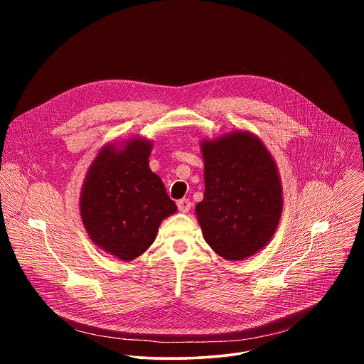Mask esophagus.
<instances>
[{"label": "esophagus", "instance_id": "esophagus-1", "mask_svg": "<svg viewBox=\"0 0 364 364\" xmlns=\"http://www.w3.org/2000/svg\"><path fill=\"white\" fill-rule=\"evenodd\" d=\"M177 205H178V210L181 213H188L191 209V201L188 198H183V200L177 201Z\"/></svg>", "mask_w": 364, "mask_h": 364}]
</instances>
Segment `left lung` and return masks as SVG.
<instances>
[{"label": "left lung", "instance_id": "obj_1", "mask_svg": "<svg viewBox=\"0 0 364 364\" xmlns=\"http://www.w3.org/2000/svg\"><path fill=\"white\" fill-rule=\"evenodd\" d=\"M204 194L196 216L204 240L222 257L242 261L265 247L282 215V183L272 154L250 131L201 139Z\"/></svg>", "mask_w": 364, "mask_h": 364}]
</instances>
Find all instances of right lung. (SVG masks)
I'll list each match as a JSON object with an SVG mask.
<instances>
[{"label": "right lung", "instance_id": "obj_1", "mask_svg": "<svg viewBox=\"0 0 364 364\" xmlns=\"http://www.w3.org/2000/svg\"><path fill=\"white\" fill-rule=\"evenodd\" d=\"M152 141L131 136L96 154L80 191V218L90 240L129 262L155 240L164 219L177 212L161 178L151 171Z\"/></svg>", "mask_w": 364, "mask_h": 364}]
</instances>
